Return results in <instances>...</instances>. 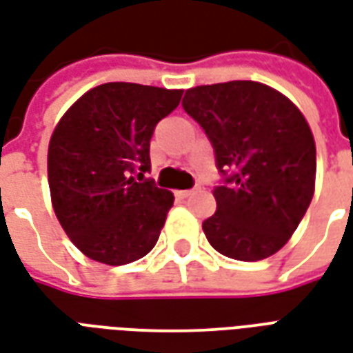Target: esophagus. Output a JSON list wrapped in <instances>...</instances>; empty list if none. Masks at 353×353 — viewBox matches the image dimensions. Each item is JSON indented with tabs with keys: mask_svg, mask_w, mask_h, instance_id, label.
I'll use <instances>...</instances> for the list:
<instances>
[{
	"mask_svg": "<svg viewBox=\"0 0 353 353\" xmlns=\"http://www.w3.org/2000/svg\"><path fill=\"white\" fill-rule=\"evenodd\" d=\"M192 194H194V190H176V196L177 198H189V196H192Z\"/></svg>",
	"mask_w": 353,
	"mask_h": 353,
	"instance_id": "obj_1",
	"label": "esophagus"
}]
</instances>
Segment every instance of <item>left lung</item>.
<instances>
[{"label":"left lung","mask_w":353,"mask_h":353,"mask_svg":"<svg viewBox=\"0 0 353 353\" xmlns=\"http://www.w3.org/2000/svg\"><path fill=\"white\" fill-rule=\"evenodd\" d=\"M183 108L215 148V215L203 234L221 254L241 262L270 258L288 243L314 194L316 143L307 119L281 91L252 80L196 85Z\"/></svg>","instance_id":"obj_1"}]
</instances>
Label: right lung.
Masks as SVG:
<instances>
[{"label": "right lung", "instance_id": "1", "mask_svg": "<svg viewBox=\"0 0 353 353\" xmlns=\"http://www.w3.org/2000/svg\"><path fill=\"white\" fill-rule=\"evenodd\" d=\"M183 90L108 82L85 91L57 121L48 143L52 208L78 250L123 265L145 256L161 236L174 194L153 181L150 140ZM142 181V179H140Z\"/></svg>", "mask_w": 353, "mask_h": 353}]
</instances>
